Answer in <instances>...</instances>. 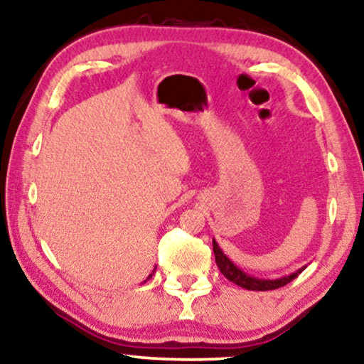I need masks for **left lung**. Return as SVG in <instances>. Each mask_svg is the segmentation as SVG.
<instances>
[{
    "label": "left lung",
    "mask_w": 364,
    "mask_h": 364,
    "mask_svg": "<svg viewBox=\"0 0 364 364\" xmlns=\"http://www.w3.org/2000/svg\"><path fill=\"white\" fill-rule=\"evenodd\" d=\"M212 243H213V255H215V262H217L218 270L222 272L223 277L235 283V285L245 288V290H253V291L277 290V288L285 287L287 283L295 280V278L306 268V265H305V267L298 268L296 272L290 273V275H285V277H280V278H258V277L248 275V273L243 272L242 268H238L235 263H233L230 258H228L225 253H223L222 248L218 247L215 238H212Z\"/></svg>",
    "instance_id": "1"
}]
</instances>
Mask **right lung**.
I'll return each instance as SVG.
<instances>
[{"label":"right lung","instance_id":"obj_1","mask_svg":"<svg viewBox=\"0 0 364 364\" xmlns=\"http://www.w3.org/2000/svg\"><path fill=\"white\" fill-rule=\"evenodd\" d=\"M157 268V267H156ZM156 268H154V270H152V273H151V275H149L147 278H146V280H144V282H147V280H151V278H152V275H154V272H156Z\"/></svg>","mask_w":364,"mask_h":364}]
</instances>
